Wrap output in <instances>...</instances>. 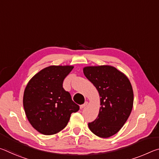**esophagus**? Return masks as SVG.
<instances>
[{"instance_id":"34e87169","label":"esophagus","mask_w":159,"mask_h":159,"mask_svg":"<svg viewBox=\"0 0 159 159\" xmlns=\"http://www.w3.org/2000/svg\"><path fill=\"white\" fill-rule=\"evenodd\" d=\"M88 102H85L84 104H82V105H80V109H84L85 107L88 105Z\"/></svg>"}]
</instances>
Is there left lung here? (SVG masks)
<instances>
[{"mask_svg": "<svg viewBox=\"0 0 159 159\" xmlns=\"http://www.w3.org/2000/svg\"><path fill=\"white\" fill-rule=\"evenodd\" d=\"M83 73L100 98L98 116L88 123V127L99 138H109L120 130L133 109L131 83L124 74L112 66H85Z\"/></svg>", "mask_w": 159, "mask_h": 159, "instance_id": "1", "label": "left lung"}]
</instances>
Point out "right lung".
<instances>
[{"label":"right lung","instance_id":"add662e5","mask_svg":"<svg viewBox=\"0 0 159 159\" xmlns=\"http://www.w3.org/2000/svg\"><path fill=\"white\" fill-rule=\"evenodd\" d=\"M74 66H50L34 75L24 93L23 105L34 129L45 135L59 133L66 127L71 114L79 106L64 90L63 81Z\"/></svg>","mask_w":159,"mask_h":159}]
</instances>
